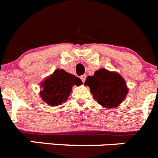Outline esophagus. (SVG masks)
I'll list each match as a JSON object with an SVG mask.
<instances>
[{
    "mask_svg": "<svg viewBox=\"0 0 158 158\" xmlns=\"http://www.w3.org/2000/svg\"><path fill=\"white\" fill-rule=\"evenodd\" d=\"M81 80L83 82L85 81V79H86V75H82V76H81Z\"/></svg>",
    "mask_w": 158,
    "mask_h": 158,
    "instance_id": "esophagus-1",
    "label": "esophagus"
}]
</instances>
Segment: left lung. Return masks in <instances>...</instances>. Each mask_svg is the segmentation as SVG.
I'll list each match as a JSON object with an SVG mask.
<instances>
[{
	"instance_id": "8db88e82",
	"label": "left lung",
	"mask_w": 158,
	"mask_h": 158,
	"mask_svg": "<svg viewBox=\"0 0 158 158\" xmlns=\"http://www.w3.org/2000/svg\"><path fill=\"white\" fill-rule=\"evenodd\" d=\"M85 85L89 86L95 100L104 107H118L128 93L122 76L104 68L96 71L93 76L88 77Z\"/></svg>"
}]
</instances>
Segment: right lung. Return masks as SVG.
I'll return each mask as SVG.
<instances>
[{
    "label": "right lung",
    "instance_id": "obj_1",
    "mask_svg": "<svg viewBox=\"0 0 158 158\" xmlns=\"http://www.w3.org/2000/svg\"><path fill=\"white\" fill-rule=\"evenodd\" d=\"M81 84V80L77 77L58 69L42 82L40 96L48 105L55 107L66 101L73 86Z\"/></svg>",
    "mask_w": 158,
    "mask_h": 158
}]
</instances>
